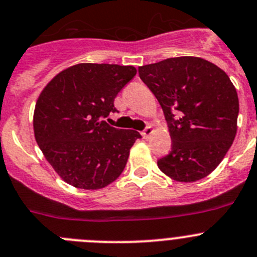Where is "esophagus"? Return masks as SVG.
<instances>
[{"mask_svg": "<svg viewBox=\"0 0 257 257\" xmlns=\"http://www.w3.org/2000/svg\"><path fill=\"white\" fill-rule=\"evenodd\" d=\"M152 132H153L152 126H151V125H147V126H146V128L143 129V131H142V136H143V138H148V137H150L151 134H152Z\"/></svg>", "mask_w": 257, "mask_h": 257, "instance_id": "34e87169", "label": "esophagus"}]
</instances>
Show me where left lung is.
<instances>
[{"label":"left lung","mask_w":257,"mask_h":257,"mask_svg":"<svg viewBox=\"0 0 257 257\" xmlns=\"http://www.w3.org/2000/svg\"><path fill=\"white\" fill-rule=\"evenodd\" d=\"M138 72L161 105L172 140L158 169L181 183L208 176L237 132L238 96L226 72L198 57L167 58Z\"/></svg>","instance_id":"obj_1"}]
</instances>
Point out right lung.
Wrapping results in <instances>:
<instances>
[{"label":"right lung","mask_w":257,"mask_h":257,"mask_svg":"<svg viewBox=\"0 0 257 257\" xmlns=\"http://www.w3.org/2000/svg\"><path fill=\"white\" fill-rule=\"evenodd\" d=\"M136 73L132 66L81 63L57 74L40 93L35 140L66 183L96 190L123 172L132 146L142 136L104 119L119 112L115 97Z\"/></svg>","instance_id":"right-lung-1"}]
</instances>
